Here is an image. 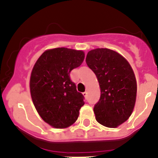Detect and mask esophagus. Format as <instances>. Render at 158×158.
Listing matches in <instances>:
<instances>
[{"instance_id": "esophagus-1", "label": "esophagus", "mask_w": 158, "mask_h": 158, "mask_svg": "<svg viewBox=\"0 0 158 158\" xmlns=\"http://www.w3.org/2000/svg\"><path fill=\"white\" fill-rule=\"evenodd\" d=\"M82 95H83L84 96H85V98L87 97V95H88V93L87 92H84L83 93H82Z\"/></svg>"}]
</instances>
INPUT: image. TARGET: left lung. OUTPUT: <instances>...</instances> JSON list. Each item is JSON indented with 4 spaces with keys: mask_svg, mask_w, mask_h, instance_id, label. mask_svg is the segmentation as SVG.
Listing matches in <instances>:
<instances>
[{
    "mask_svg": "<svg viewBox=\"0 0 158 158\" xmlns=\"http://www.w3.org/2000/svg\"><path fill=\"white\" fill-rule=\"evenodd\" d=\"M85 62L100 87V99L93 109L96 121L106 127H117L128 120L135 105L134 71L125 58L109 48L91 50Z\"/></svg>",
    "mask_w": 158,
    "mask_h": 158,
    "instance_id": "obj_1",
    "label": "left lung"
}]
</instances>
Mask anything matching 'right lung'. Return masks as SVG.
Wrapping results in <instances>:
<instances>
[{
  "label": "right lung",
  "instance_id": "add662e5",
  "mask_svg": "<svg viewBox=\"0 0 158 158\" xmlns=\"http://www.w3.org/2000/svg\"><path fill=\"white\" fill-rule=\"evenodd\" d=\"M84 58L82 51L56 48L44 52L34 65L30 78L32 101L42 120L53 127L73 124L85 103L69 76Z\"/></svg>",
  "mask_w": 158,
  "mask_h": 158
}]
</instances>
